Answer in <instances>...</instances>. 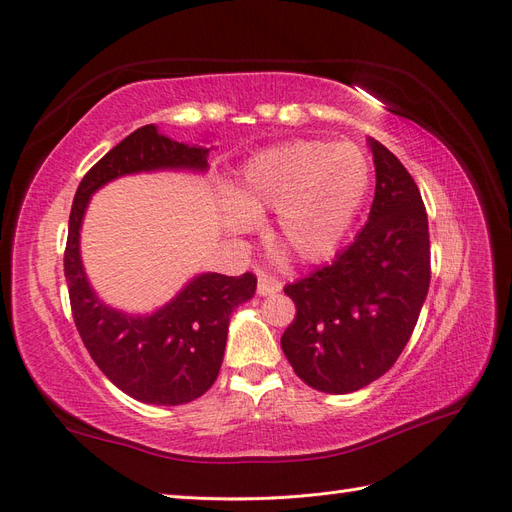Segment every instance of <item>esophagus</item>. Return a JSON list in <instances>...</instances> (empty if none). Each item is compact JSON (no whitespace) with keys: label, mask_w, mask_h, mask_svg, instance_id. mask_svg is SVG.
Masks as SVG:
<instances>
[{"label":"esophagus","mask_w":512,"mask_h":512,"mask_svg":"<svg viewBox=\"0 0 512 512\" xmlns=\"http://www.w3.org/2000/svg\"><path fill=\"white\" fill-rule=\"evenodd\" d=\"M280 290H282V282H277L275 277L267 273L258 275V294H262V297H267V294H277Z\"/></svg>","instance_id":"esophagus-1"}]
</instances>
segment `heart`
Here are the masks:
<instances>
[{"label":"heart","mask_w":512,"mask_h":512,"mask_svg":"<svg viewBox=\"0 0 512 512\" xmlns=\"http://www.w3.org/2000/svg\"><path fill=\"white\" fill-rule=\"evenodd\" d=\"M371 183V164L352 143L292 141L245 164L226 205L232 230L275 211L271 239L299 260L331 256L359 215Z\"/></svg>","instance_id":"obj_1"}]
</instances>
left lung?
Instances as JSON below:
<instances>
[{
  "label": "left lung",
  "mask_w": 512,
  "mask_h": 512,
  "mask_svg": "<svg viewBox=\"0 0 512 512\" xmlns=\"http://www.w3.org/2000/svg\"><path fill=\"white\" fill-rule=\"evenodd\" d=\"M376 196L369 220L333 262L286 284L297 316L282 335L294 374L322 393L359 391L404 352L431 280L429 224L412 175L369 141Z\"/></svg>",
  "instance_id": "8db88e82"
}]
</instances>
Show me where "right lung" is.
Returning a JSON list of instances; mask_svg holds the SVG:
<instances>
[{"mask_svg":"<svg viewBox=\"0 0 512 512\" xmlns=\"http://www.w3.org/2000/svg\"><path fill=\"white\" fill-rule=\"evenodd\" d=\"M207 153L143 126L87 170L72 203L64 273L76 331L102 374L143 404L179 406L211 389L222 367L230 314L254 297L256 275L203 273L160 312L126 316L106 307L87 282L79 254L81 222L89 196L104 183L156 168L205 170Z\"/></svg>","mask_w":512,"mask_h":512,"instance_id":"add662e5","label":"right lung"}]
</instances>
